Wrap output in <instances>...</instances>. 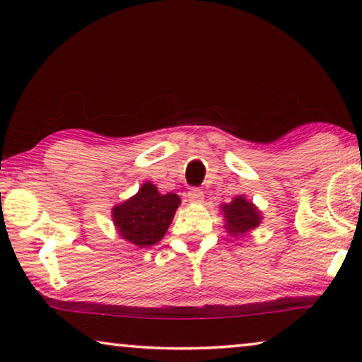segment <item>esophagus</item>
Segmentation results:
<instances>
[{
    "instance_id": "obj_1",
    "label": "esophagus",
    "mask_w": 362,
    "mask_h": 362,
    "mask_svg": "<svg viewBox=\"0 0 362 362\" xmlns=\"http://www.w3.org/2000/svg\"><path fill=\"white\" fill-rule=\"evenodd\" d=\"M187 199H189L192 204H201V202L204 201V191L199 189V187H194V189L187 192Z\"/></svg>"
}]
</instances>
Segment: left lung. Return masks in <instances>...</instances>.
Returning a JSON list of instances; mask_svg holds the SVG:
<instances>
[{
	"mask_svg": "<svg viewBox=\"0 0 362 362\" xmlns=\"http://www.w3.org/2000/svg\"><path fill=\"white\" fill-rule=\"evenodd\" d=\"M224 209V217L227 222V230L229 234L237 235L254 229L260 224V214L257 207L252 202L245 201L242 196L234 197L230 204L222 206Z\"/></svg>",
	"mask_w": 362,
	"mask_h": 362,
	"instance_id": "left-lung-1",
	"label": "left lung"
}]
</instances>
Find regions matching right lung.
Instances as JSON below:
<instances>
[{
    "label": "right lung",
    "instance_id": "1",
    "mask_svg": "<svg viewBox=\"0 0 362 362\" xmlns=\"http://www.w3.org/2000/svg\"><path fill=\"white\" fill-rule=\"evenodd\" d=\"M180 202L177 194H160L155 185L145 182L136 196L113 209V222L123 239L132 244L155 245L166 234Z\"/></svg>",
    "mask_w": 362,
    "mask_h": 362
}]
</instances>
